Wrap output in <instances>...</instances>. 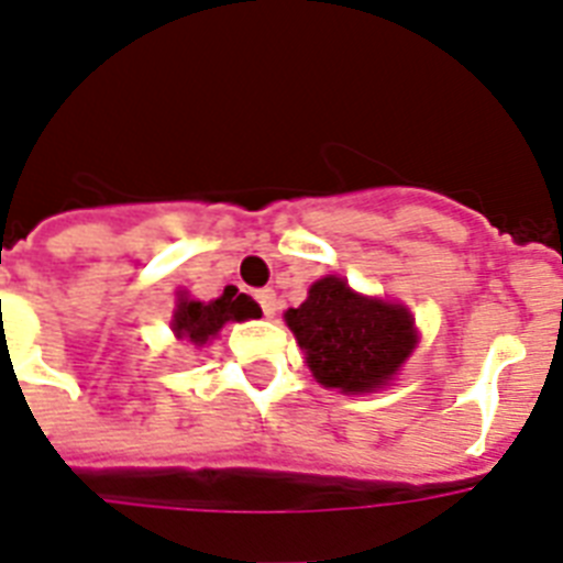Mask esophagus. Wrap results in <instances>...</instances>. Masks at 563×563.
Instances as JSON below:
<instances>
[{
  "label": "esophagus",
  "instance_id": "34e87169",
  "mask_svg": "<svg viewBox=\"0 0 563 563\" xmlns=\"http://www.w3.org/2000/svg\"><path fill=\"white\" fill-rule=\"evenodd\" d=\"M254 297H257L260 309L266 312V318H272L274 309H277V295H274L272 289H257V291H254Z\"/></svg>",
  "mask_w": 563,
  "mask_h": 563
}]
</instances>
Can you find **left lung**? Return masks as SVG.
Returning <instances> with one entry per match:
<instances>
[{
	"instance_id": "obj_1",
	"label": "left lung",
	"mask_w": 563,
	"mask_h": 563,
	"mask_svg": "<svg viewBox=\"0 0 563 563\" xmlns=\"http://www.w3.org/2000/svg\"><path fill=\"white\" fill-rule=\"evenodd\" d=\"M286 323L312 376L344 393L385 385L416 344L408 309L355 295L335 274L314 283L303 303L286 312Z\"/></svg>"
}]
</instances>
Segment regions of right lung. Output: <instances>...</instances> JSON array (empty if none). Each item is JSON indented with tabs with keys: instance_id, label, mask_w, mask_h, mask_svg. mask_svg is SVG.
Here are the masks:
<instances>
[{
	"instance_id": "1",
	"label": "right lung",
	"mask_w": 563,
	"mask_h": 563,
	"mask_svg": "<svg viewBox=\"0 0 563 563\" xmlns=\"http://www.w3.org/2000/svg\"><path fill=\"white\" fill-rule=\"evenodd\" d=\"M257 312V303L249 295H236V289H225V295L210 300V303L181 295L176 312H173V332H176V338H187V341L202 346L228 321H245Z\"/></svg>"
}]
</instances>
